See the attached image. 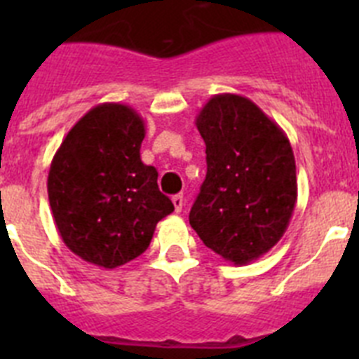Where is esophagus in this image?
Instances as JSON below:
<instances>
[{
    "label": "esophagus",
    "instance_id": "34e87169",
    "mask_svg": "<svg viewBox=\"0 0 359 359\" xmlns=\"http://www.w3.org/2000/svg\"><path fill=\"white\" fill-rule=\"evenodd\" d=\"M172 205H174V210L182 212L183 210V196L182 194L172 196Z\"/></svg>",
    "mask_w": 359,
    "mask_h": 359
}]
</instances>
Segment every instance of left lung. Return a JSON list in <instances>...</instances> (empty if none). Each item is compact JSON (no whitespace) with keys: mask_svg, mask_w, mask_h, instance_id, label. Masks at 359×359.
<instances>
[{"mask_svg":"<svg viewBox=\"0 0 359 359\" xmlns=\"http://www.w3.org/2000/svg\"><path fill=\"white\" fill-rule=\"evenodd\" d=\"M207 177L190 208L205 246L248 264L280 241L297 203V165L286 133L250 98L214 95L196 116Z\"/></svg>","mask_w":359,"mask_h":359,"instance_id":"left-lung-1","label":"left lung"}]
</instances>
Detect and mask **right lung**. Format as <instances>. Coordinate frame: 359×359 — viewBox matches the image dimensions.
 Returning <instances> with one entry per match:
<instances>
[{
    "label": "right lung",
    "mask_w": 359,
    "mask_h": 359,
    "mask_svg": "<svg viewBox=\"0 0 359 359\" xmlns=\"http://www.w3.org/2000/svg\"><path fill=\"white\" fill-rule=\"evenodd\" d=\"M145 122L133 107L98 104L79 120L48 172L59 236L75 255L113 269L147 250L158 221L174 205L158 189V170L140 158Z\"/></svg>",
    "instance_id": "right-lung-1"
}]
</instances>
